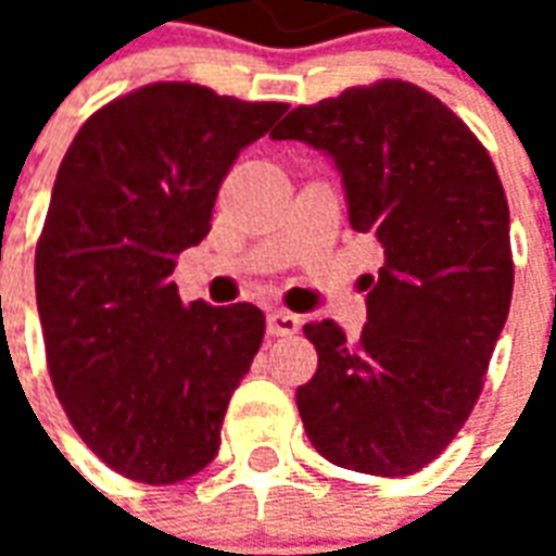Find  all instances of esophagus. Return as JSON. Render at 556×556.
<instances>
[{
	"label": "esophagus",
	"mask_w": 556,
	"mask_h": 556,
	"mask_svg": "<svg viewBox=\"0 0 556 556\" xmlns=\"http://www.w3.org/2000/svg\"><path fill=\"white\" fill-rule=\"evenodd\" d=\"M298 330H301V318L294 313L274 309V313L267 315V333H274V337H291V333H298Z\"/></svg>",
	"instance_id": "obj_1"
}]
</instances>
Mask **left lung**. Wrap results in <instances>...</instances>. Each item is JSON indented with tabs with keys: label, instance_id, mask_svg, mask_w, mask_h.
Wrapping results in <instances>:
<instances>
[{
	"label": "left lung",
	"instance_id": "left-lung-1",
	"mask_svg": "<svg viewBox=\"0 0 556 556\" xmlns=\"http://www.w3.org/2000/svg\"><path fill=\"white\" fill-rule=\"evenodd\" d=\"M274 139L337 163L351 229L384 253L361 337L330 318L303 327L318 351L313 381L298 387L306 438L349 470L417 473L470 417L509 315L501 175L450 106L402 79L298 106Z\"/></svg>",
	"mask_w": 556,
	"mask_h": 556
}]
</instances>
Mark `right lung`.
<instances>
[{
  "label": "right lung",
  "instance_id": "right-lung-1",
  "mask_svg": "<svg viewBox=\"0 0 556 556\" xmlns=\"http://www.w3.org/2000/svg\"><path fill=\"white\" fill-rule=\"evenodd\" d=\"M286 110L151 83L91 115L59 166L35 250L47 369L71 426L122 477L169 485L217 455L265 315L184 303L172 270L211 231L241 148Z\"/></svg>",
  "mask_w": 556,
  "mask_h": 556
}]
</instances>
